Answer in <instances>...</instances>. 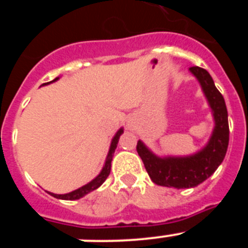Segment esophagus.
<instances>
[{
    "label": "esophagus",
    "instance_id": "obj_1",
    "mask_svg": "<svg viewBox=\"0 0 248 248\" xmlns=\"http://www.w3.org/2000/svg\"><path fill=\"white\" fill-rule=\"evenodd\" d=\"M126 126H128L129 129L134 128V120L131 119V118H129V119H128V122H126Z\"/></svg>",
    "mask_w": 248,
    "mask_h": 248
}]
</instances>
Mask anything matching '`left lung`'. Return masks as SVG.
<instances>
[{
  "instance_id": "1",
  "label": "left lung",
  "mask_w": 248,
  "mask_h": 248,
  "mask_svg": "<svg viewBox=\"0 0 248 248\" xmlns=\"http://www.w3.org/2000/svg\"><path fill=\"white\" fill-rule=\"evenodd\" d=\"M190 73L198 79L206 100L211 108L215 125L206 145L186 156H157L141 140L137 150L153 183L166 187L190 189L209 179L225 159L229 146V119L222 94L215 87L214 79L206 69L191 67Z\"/></svg>"
}]
</instances>
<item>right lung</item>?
I'll return each instance as SVG.
<instances>
[{"label": "right lung", "instance_id": "1", "mask_svg": "<svg viewBox=\"0 0 248 248\" xmlns=\"http://www.w3.org/2000/svg\"><path fill=\"white\" fill-rule=\"evenodd\" d=\"M58 79H59V77H57V78H54L52 82L45 83V84H42V85H47V84H49V83H53ZM123 133H124V129L123 128H120L119 130L115 133L114 138L111 139L110 148H109L108 155H107V159H105V163H104V166H103V169H102V171L99 172V175H98L97 177H94L91 183L85 184V185H83L82 187H79V189L74 190V191H72V192H68V194L58 195V194H53V192H49V191H48V194H49L50 196H53V198L59 199V200H78V199L83 198V196H85V195L89 194V192L94 191V190H97L98 187H99V186L102 185L105 180H107V177H108L109 174H110L111 160H113L114 151H115V149H117L118 141H119V138Z\"/></svg>", "mask_w": 248, "mask_h": 248}]
</instances>
